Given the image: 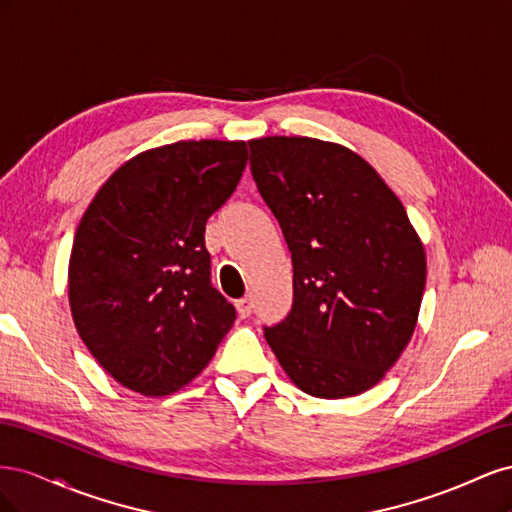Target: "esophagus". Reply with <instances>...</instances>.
Returning <instances> with one entry per match:
<instances>
[{"label":"esophagus","mask_w":512,"mask_h":512,"mask_svg":"<svg viewBox=\"0 0 512 512\" xmlns=\"http://www.w3.org/2000/svg\"><path fill=\"white\" fill-rule=\"evenodd\" d=\"M235 307H237V314H239V318H247L252 314V307H254V303H252V299L250 297H243V299H239L237 303H235Z\"/></svg>","instance_id":"esophagus-1"}]
</instances>
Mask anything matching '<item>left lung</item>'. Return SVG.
<instances>
[{
  "label": "left lung",
  "instance_id": "left-lung-1",
  "mask_svg": "<svg viewBox=\"0 0 512 512\" xmlns=\"http://www.w3.org/2000/svg\"><path fill=\"white\" fill-rule=\"evenodd\" d=\"M250 166L292 254V309L265 337L307 395L376 386L416 329L427 260L395 192L352 149L309 136L250 141Z\"/></svg>",
  "mask_w": 512,
  "mask_h": 512
}]
</instances>
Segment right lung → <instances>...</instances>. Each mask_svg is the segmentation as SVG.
<instances>
[{"instance_id": "1", "label": "right lung", "mask_w": 512, "mask_h": 512, "mask_svg": "<svg viewBox=\"0 0 512 512\" xmlns=\"http://www.w3.org/2000/svg\"><path fill=\"white\" fill-rule=\"evenodd\" d=\"M245 164V141H179L121 164L89 203L68 265L70 312L91 356L126 389L179 391L235 322L209 280L205 226Z\"/></svg>"}]
</instances>
